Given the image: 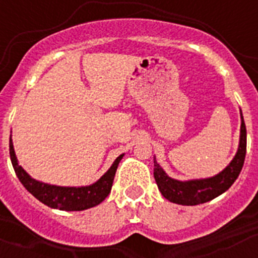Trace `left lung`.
Wrapping results in <instances>:
<instances>
[{
    "mask_svg": "<svg viewBox=\"0 0 258 258\" xmlns=\"http://www.w3.org/2000/svg\"><path fill=\"white\" fill-rule=\"evenodd\" d=\"M240 138H239L238 151L235 156L230 161L229 165L218 174L208 178L187 179L179 181L166 174L165 170L154 159V177L157 187L161 195L169 202L179 204V206H198L203 204L214 198L220 197L226 190L231 187V184L238 178L245 159L247 151V129H245L244 118L240 109Z\"/></svg>",
    "mask_w": 258,
    "mask_h": 258,
    "instance_id": "left-lung-1",
    "label": "left lung"
}]
</instances>
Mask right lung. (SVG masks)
Returning a JSON list of instances; mask_svg holds the SVG:
<instances>
[{"instance_id":"add662e5","label":"right lung","mask_w":258,"mask_h":258,"mask_svg":"<svg viewBox=\"0 0 258 258\" xmlns=\"http://www.w3.org/2000/svg\"><path fill=\"white\" fill-rule=\"evenodd\" d=\"M124 154H121L109 169L102 175L94 183L89 186H56V184L45 183V182L37 181L32 178L31 175L23 169L19 165L18 157L14 151L13 140L10 137V159L14 166V170L17 173L18 178L22 184L31 192L33 197L45 206L50 208L59 209V211H85V209L93 208V207L101 204L107 197H108L111 187H112L115 173L117 169L118 163L121 161Z\"/></svg>"}]
</instances>
